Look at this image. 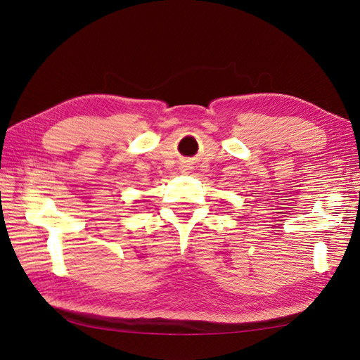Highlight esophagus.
<instances>
[{"mask_svg":"<svg viewBox=\"0 0 360 360\" xmlns=\"http://www.w3.org/2000/svg\"><path fill=\"white\" fill-rule=\"evenodd\" d=\"M191 169H192V168H191V165H188V163L181 166V171H183V172H189Z\"/></svg>","mask_w":360,"mask_h":360,"instance_id":"34e87169","label":"esophagus"}]
</instances>
